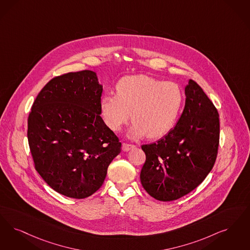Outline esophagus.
<instances>
[{
    "label": "esophagus",
    "instance_id": "obj_1",
    "mask_svg": "<svg viewBox=\"0 0 250 250\" xmlns=\"http://www.w3.org/2000/svg\"><path fill=\"white\" fill-rule=\"evenodd\" d=\"M136 146L133 145V144H127V143H123V146H122V149L124 151H128V150L134 149Z\"/></svg>",
    "mask_w": 250,
    "mask_h": 250
}]
</instances>
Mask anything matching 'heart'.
I'll return each instance as SVG.
<instances>
[{
  "instance_id": "b5f03b06",
  "label": "heart",
  "mask_w": 250,
  "mask_h": 250,
  "mask_svg": "<svg viewBox=\"0 0 250 250\" xmlns=\"http://www.w3.org/2000/svg\"><path fill=\"white\" fill-rule=\"evenodd\" d=\"M116 91L117 94L107 93L102 97L101 113L109 128L119 131L132 112L131 138L147 135L158 139L167 135L178 120L184 102L183 91L178 83L147 75L122 78Z\"/></svg>"
}]
</instances>
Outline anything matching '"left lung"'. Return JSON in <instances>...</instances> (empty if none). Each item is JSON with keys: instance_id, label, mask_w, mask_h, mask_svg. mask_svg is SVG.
Segmentation results:
<instances>
[{"instance_id": "1", "label": "left lung", "mask_w": 250, "mask_h": 250, "mask_svg": "<svg viewBox=\"0 0 250 250\" xmlns=\"http://www.w3.org/2000/svg\"><path fill=\"white\" fill-rule=\"evenodd\" d=\"M185 96V107L175 127L155 143L141 146L146 154L141 184L150 196L163 202L194 190L213 168L218 154V110L194 81H189Z\"/></svg>"}]
</instances>
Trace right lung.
Wrapping results in <instances>:
<instances>
[{
    "label": "right lung",
    "mask_w": 250,
    "mask_h": 250,
    "mask_svg": "<svg viewBox=\"0 0 250 250\" xmlns=\"http://www.w3.org/2000/svg\"><path fill=\"white\" fill-rule=\"evenodd\" d=\"M102 90L92 70L57 76L41 90L28 118L35 169L53 190L70 198L99 190L121 152L119 139L100 116Z\"/></svg>",
    "instance_id": "add662e5"
}]
</instances>
